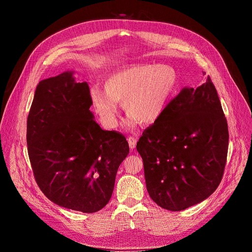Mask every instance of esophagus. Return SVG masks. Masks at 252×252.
Segmentation results:
<instances>
[{
	"instance_id": "obj_1",
	"label": "esophagus",
	"mask_w": 252,
	"mask_h": 252,
	"mask_svg": "<svg viewBox=\"0 0 252 252\" xmlns=\"http://www.w3.org/2000/svg\"><path fill=\"white\" fill-rule=\"evenodd\" d=\"M127 142H128V147L131 150H134L136 148V144H137V139L135 137H128L127 138Z\"/></svg>"
}]
</instances>
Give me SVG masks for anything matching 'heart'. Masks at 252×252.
<instances>
[{
    "label": "heart",
    "instance_id": "b5f03b06",
    "mask_svg": "<svg viewBox=\"0 0 252 252\" xmlns=\"http://www.w3.org/2000/svg\"><path fill=\"white\" fill-rule=\"evenodd\" d=\"M177 84L175 70L167 64H133L111 73L104 90L91 89L95 114L107 127L118 124V102L129 117L127 126L137 121L151 125L162 116Z\"/></svg>",
    "mask_w": 252,
    "mask_h": 252
}]
</instances>
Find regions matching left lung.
I'll use <instances>...</instances> for the list:
<instances>
[{
	"instance_id": "1",
	"label": "left lung",
	"mask_w": 252,
	"mask_h": 252,
	"mask_svg": "<svg viewBox=\"0 0 252 252\" xmlns=\"http://www.w3.org/2000/svg\"><path fill=\"white\" fill-rule=\"evenodd\" d=\"M228 138L210 78L197 89L183 88L137 142L152 200L180 212L207 199L222 180Z\"/></svg>"
}]
</instances>
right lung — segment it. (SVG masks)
I'll list each match as a JSON object with an SVG mask.
<instances>
[{"label":"right lung","mask_w":252,"mask_h":252,"mask_svg":"<svg viewBox=\"0 0 252 252\" xmlns=\"http://www.w3.org/2000/svg\"><path fill=\"white\" fill-rule=\"evenodd\" d=\"M73 73L38 83L27 119L28 155L48 199L92 214L108 204L129 149L123 134L94 120L88 83H76Z\"/></svg>","instance_id":"add662e5"}]
</instances>
